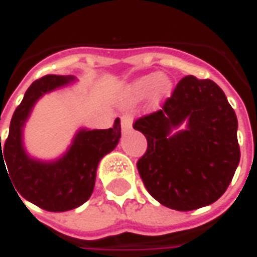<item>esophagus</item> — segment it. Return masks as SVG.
Listing matches in <instances>:
<instances>
[{"instance_id":"1","label":"esophagus","mask_w":257,"mask_h":257,"mask_svg":"<svg viewBox=\"0 0 257 257\" xmlns=\"http://www.w3.org/2000/svg\"><path fill=\"white\" fill-rule=\"evenodd\" d=\"M121 128H122V132H128L129 129L132 128V117L131 115H123L121 118Z\"/></svg>"}]
</instances>
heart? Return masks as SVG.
Returning a JSON list of instances; mask_svg holds the SVG:
<instances>
[{
	"label": "heart",
	"instance_id": "heart-1",
	"mask_svg": "<svg viewBox=\"0 0 257 257\" xmlns=\"http://www.w3.org/2000/svg\"><path fill=\"white\" fill-rule=\"evenodd\" d=\"M171 88V82L167 78H161L158 73H151L140 77L128 88V96L131 99H142L154 89L156 97H162L168 93Z\"/></svg>",
	"mask_w": 257,
	"mask_h": 257
}]
</instances>
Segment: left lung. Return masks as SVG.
I'll return each instance as SVG.
<instances>
[{"label": "left lung", "mask_w": 257, "mask_h": 257, "mask_svg": "<svg viewBox=\"0 0 257 257\" xmlns=\"http://www.w3.org/2000/svg\"><path fill=\"white\" fill-rule=\"evenodd\" d=\"M186 122V129L172 134ZM147 150L138 161L146 189L160 204L194 210L213 204L231 183L239 164L237 115L210 79L187 75L161 110L138 118Z\"/></svg>", "instance_id": "left-lung-1"}]
</instances>
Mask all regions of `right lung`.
Masks as SVG:
<instances>
[{
    "mask_svg": "<svg viewBox=\"0 0 257 257\" xmlns=\"http://www.w3.org/2000/svg\"><path fill=\"white\" fill-rule=\"evenodd\" d=\"M73 81L74 77L70 75L53 74L34 81L12 115L4 149L0 136V172L1 168L6 171L8 167L7 173L12 179L18 195L49 212L74 209L89 199L99 162L115 149L121 138V123L117 118L112 128L78 131L67 153L56 161L42 162L27 156L22 131L36 101L44 93Z\"/></svg>",
    "mask_w": 257,
    "mask_h": 257,
    "instance_id": "add662e5",
    "label": "right lung"
}]
</instances>
